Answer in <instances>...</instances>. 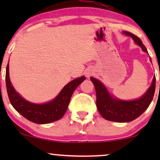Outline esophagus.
Wrapping results in <instances>:
<instances>
[{
	"instance_id": "esophagus-1",
	"label": "esophagus",
	"mask_w": 160,
	"mask_h": 160,
	"mask_svg": "<svg viewBox=\"0 0 160 160\" xmlns=\"http://www.w3.org/2000/svg\"><path fill=\"white\" fill-rule=\"evenodd\" d=\"M92 74V70H89V71H87V72H86V76L89 78Z\"/></svg>"
}]
</instances>
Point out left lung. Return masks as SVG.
Wrapping results in <instances>:
<instances>
[{
	"label": "left lung",
	"mask_w": 160,
	"mask_h": 160,
	"mask_svg": "<svg viewBox=\"0 0 160 160\" xmlns=\"http://www.w3.org/2000/svg\"><path fill=\"white\" fill-rule=\"evenodd\" d=\"M122 33L126 36L131 37L134 42L140 46L144 52L148 53L140 38L126 31ZM150 60L151 62L150 58ZM90 80L95 86L96 92V106L99 113L105 120L113 122H127L135 120L148 109L153 100L155 92V77H153L152 84L146 92L140 98L131 101L122 100L112 96L100 80L95 78H90Z\"/></svg>",
	"instance_id": "left-lung-1"
}]
</instances>
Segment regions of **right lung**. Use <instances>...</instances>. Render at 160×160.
Here are the masks:
<instances>
[{"mask_svg":"<svg viewBox=\"0 0 160 160\" xmlns=\"http://www.w3.org/2000/svg\"><path fill=\"white\" fill-rule=\"evenodd\" d=\"M84 80H86L84 76L74 79L64 86L58 95L50 102L35 104L25 100L15 90L10 80L9 63L6 69L7 91L11 104L27 120L38 124L50 123L63 117L73 92Z\"/></svg>","mask_w":160,"mask_h":160,"instance_id":"obj_1","label":"right lung"}]
</instances>
